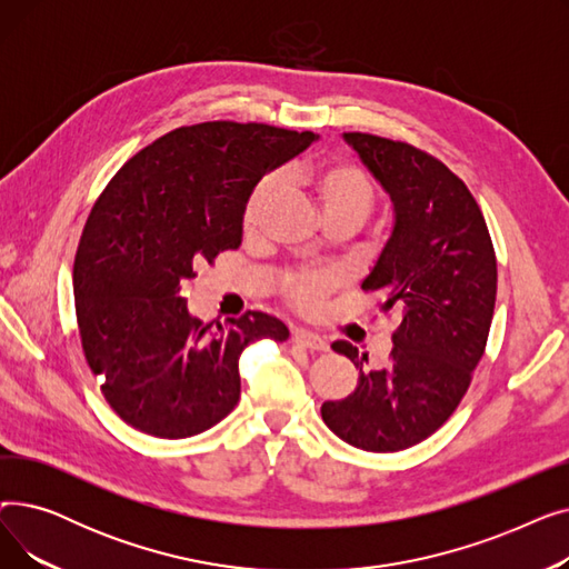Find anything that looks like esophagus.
I'll return each mask as SVG.
<instances>
[{"label":"esophagus","instance_id":"1","mask_svg":"<svg viewBox=\"0 0 569 569\" xmlns=\"http://www.w3.org/2000/svg\"><path fill=\"white\" fill-rule=\"evenodd\" d=\"M292 339H295L297 343H300V346L309 348V350H327V341H325L320 335H316V332L295 330V332H292Z\"/></svg>","mask_w":569,"mask_h":569}]
</instances>
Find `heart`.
Instances as JSON below:
<instances>
[{
	"label": "heart",
	"mask_w": 569,
	"mask_h": 569,
	"mask_svg": "<svg viewBox=\"0 0 569 569\" xmlns=\"http://www.w3.org/2000/svg\"><path fill=\"white\" fill-rule=\"evenodd\" d=\"M290 182L300 189L325 219H350L362 226L376 204V187L371 177L348 161H318L302 163L290 170ZM277 177H264L253 187L242 214L247 232H256L267 207L277 198ZM341 277L337 272H290L283 277L286 300L300 311H318Z\"/></svg>",
	"instance_id": "b5f03b06"
}]
</instances>
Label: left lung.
I'll return each instance as SVG.
<instances>
[{
	"instance_id": "left-lung-1",
	"label": "left lung",
	"mask_w": 569,
	"mask_h": 569,
	"mask_svg": "<svg viewBox=\"0 0 569 569\" xmlns=\"http://www.w3.org/2000/svg\"><path fill=\"white\" fill-rule=\"evenodd\" d=\"M395 204V228L362 290L399 311L390 362L365 369L348 341L332 348L360 369L355 392L325 401V425L367 452H399L438 431L468 392L496 305V251L480 204L436 157L408 142L343 133Z\"/></svg>"
}]
</instances>
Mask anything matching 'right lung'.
Listing matches in <instances>:
<instances>
[{
    "label": "right lung",
    "instance_id": "right-lung-1",
    "mask_svg": "<svg viewBox=\"0 0 569 569\" xmlns=\"http://www.w3.org/2000/svg\"><path fill=\"white\" fill-rule=\"evenodd\" d=\"M269 124L179 127L110 179L80 234L73 262L84 360L110 408L157 438L219 425L239 401V355L286 341L260 311L226 325L189 313L196 269L242 244L244 204L260 177L316 142Z\"/></svg>",
    "mask_w": 569,
    "mask_h": 569
}]
</instances>
